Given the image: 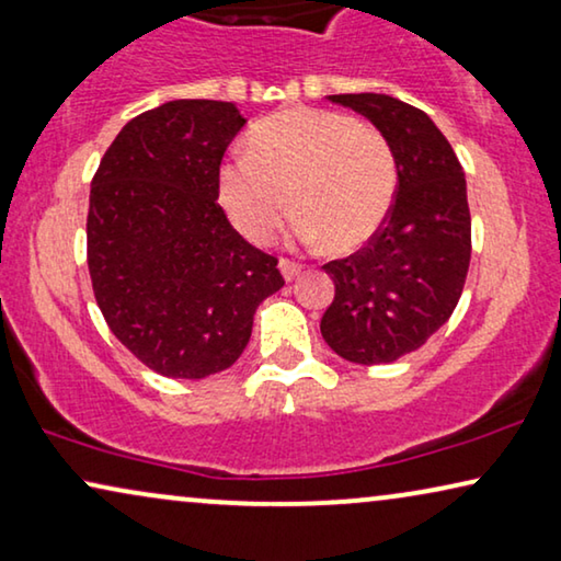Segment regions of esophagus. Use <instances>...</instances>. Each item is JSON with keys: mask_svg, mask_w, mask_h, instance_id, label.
Wrapping results in <instances>:
<instances>
[{"mask_svg": "<svg viewBox=\"0 0 561 561\" xmlns=\"http://www.w3.org/2000/svg\"><path fill=\"white\" fill-rule=\"evenodd\" d=\"M279 272H282L284 279L291 282L295 277H299V272H302V264L291 262V259H279Z\"/></svg>", "mask_w": 561, "mask_h": 561, "instance_id": "34e87169", "label": "esophagus"}]
</instances>
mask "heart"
<instances>
[{
	"mask_svg": "<svg viewBox=\"0 0 561 561\" xmlns=\"http://www.w3.org/2000/svg\"><path fill=\"white\" fill-rule=\"evenodd\" d=\"M218 195L249 241H270L291 203L295 239H325L330 251L351 254L389 218L397 160L374 126L325 108H289L254 126L249 154L228 157Z\"/></svg>",
	"mask_w": 561,
	"mask_h": 561,
	"instance_id": "heart-1",
	"label": "heart"
}]
</instances>
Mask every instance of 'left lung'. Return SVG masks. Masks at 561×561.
<instances>
[{"mask_svg": "<svg viewBox=\"0 0 561 561\" xmlns=\"http://www.w3.org/2000/svg\"><path fill=\"white\" fill-rule=\"evenodd\" d=\"M376 126L397 160V198L368 247L328 262L333 305L320 333L337 356L376 366L422 348L449 320L470 266L465 172L435 122L386 93H337Z\"/></svg>", "mask_w": 561, "mask_h": 561, "instance_id": "1", "label": "left lung"}]
</instances>
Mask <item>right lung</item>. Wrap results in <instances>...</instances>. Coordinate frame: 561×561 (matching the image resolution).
I'll list each match as a JSON object with an SVG mask.
<instances>
[{"instance_id": "right-lung-1", "label": "right lung", "mask_w": 561, "mask_h": 561, "mask_svg": "<svg viewBox=\"0 0 561 561\" xmlns=\"http://www.w3.org/2000/svg\"><path fill=\"white\" fill-rule=\"evenodd\" d=\"M243 124L231 101H168L134 116L93 175V295L112 333L160 376L233 366L256 307L284 287L277 259L218 205L220 160Z\"/></svg>"}]
</instances>
